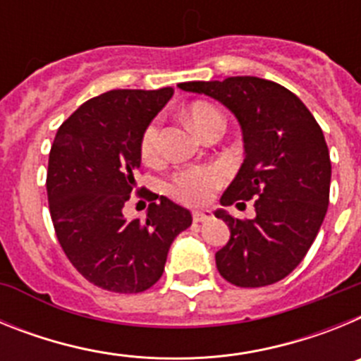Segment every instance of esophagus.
Listing matches in <instances>:
<instances>
[{"instance_id":"esophagus-1","label":"esophagus","mask_w":361,"mask_h":361,"mask_svg":"<svg viewBox=\"0 0 361 361\" xmlns=\"http://www.w3.org/2000/svg\"><path fill=\"white\" fill-rule=\"evenodd\" d=\"M209 219H212V212H208V209H195L193 212V220L195 222H206Z\"/></svg>"}]
</instances>
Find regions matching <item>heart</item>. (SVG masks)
I'll return each mask as SVG.
<instances>
[{
  "instance_id": "heart-1",
  "label": "heart",
  "mask_w": 361,
  "mask_h": 361,
  "mask_svg": "<svg viewBox=\"0 0 361 361\" xmlns=\"http://www.w3.org/2000/svg\"><path fill=\"white\" fill-rule=\"evenodd\" d=\"M191 126L206 135L215 126H224V116L216 106L204 101L190 104L186 110ZM141 155L146 162H157L161 159V124L153 121L146 126L141 137ZM226 180V173L216 166H197L173 175L170 191L175 199L190 206H204L213 199V193Z\"/></svg>"
}]
</instances>
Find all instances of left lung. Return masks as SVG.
<instances>
[{"instance_id":"8db88e82","label":"left lung","mask_w":361,"mask_h":361,"mask_svg":"<svg viewBox=\"0 0 361 361\" xmlns=\"http://www.w3.org/2000/svg\"><path fill=\"white\" fill-rule=\"evenodd\" d=\"M180 90L209 95L240 123L245 159L220 199L255 202V219L216 212L231 237L216 251V269L237 288L279 282L298 266L317 238L329 206L331 159L320 124L282 85L253 75L190 81Z\"/></svg>"}]
</instances>
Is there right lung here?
Wrapping results in <instances>:
<instances>
[{
    "label": "right lung",
    "mask_w": 361,
    "mask_h": 361,
    "mask_svg": "<svg viewBox=\"0 0 361 361\" xmlns=\"http://www.w3.org/2000/svg\"><path fill=\"white\" fill-rule=\"evenodd\" d=\"M173 95L161 90H110L73 111L50 148L47 195L56 237L88 282L111 293H142L157 282L191 213L137 186L141 137ZM135 192L150 202L146 221L124 219Z\"/></svg>",
    "instance_id": "obj_1"
}]
</instances>
